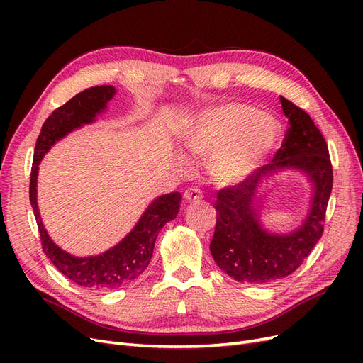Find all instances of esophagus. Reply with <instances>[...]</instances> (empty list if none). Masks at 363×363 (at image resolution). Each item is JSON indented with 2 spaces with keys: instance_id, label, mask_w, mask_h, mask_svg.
<instances>
[{
  "instance_id": "34e87169",
  "label": "esophagus",
  "mask_w": 363,
  "mask_h": 363,
  "mask_svg": "<svg viewBox=\"0 0 363 363\" xmlns=\"http://www.w3.org/2000/svg\"><path fill=\"white\" fill-rule=\"evenodd\" d=\"M183 199L188 203H195V201H200L203 199V194L200 189H196V188H188L183 194Z\"/></svg>"
}]
</instances>
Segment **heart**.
Segmentation results:
<instances>
[{
  "instance_id": "1",
  "label": "heart",
  "mask_w": 363,
  "mask_h": 363,
  "mask_svg": "<svg viewBox=\"0 0 363 363\" xmlns=\"http://www.w3.org/2000/svg\"><path fill=\"white\" fill-rule=\"evenodd\" d=\"M279 125L269 115L242 103L208 111L183 138V148L196 157H211L208 169L218 184L244 182L274 148Z\"/></svg>"
}]
</instances>
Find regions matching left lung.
<instances>
[{
    "label": "left lung",
    "mask_w": 363,
    "mask_h": 363,
    "mask_svg": "<svg viewBox=\"0 0 363 363\" xmlns=\"http://www.w3.org/2000/svg\"><path fill=\"white\" fill-rule=\"evenodd\" d=\"M289 127L272 163L255 171L244 182L218 191L216 225L211 252L216 265L240 283L268 284L300 268L321 239L325 211L333 186V169L327 142L304 108L280 96ZM294 166L310 174L315 184L311 213L296 233L269 235L258 224L252 206L259 174Z\"/></svg>",
    "instance_id": "1"
}]
</instances>
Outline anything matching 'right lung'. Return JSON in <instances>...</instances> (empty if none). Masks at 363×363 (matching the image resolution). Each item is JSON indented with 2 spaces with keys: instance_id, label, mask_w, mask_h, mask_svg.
I'll list each match as a JSON object with an SVG mask.
<instances>
[{
  "instance_id": "right-lung-1",
  "label": "right lung",
  "mask_w": 363,
  "mask_h": 363,
  "mask_svg": "<svg viewBox=\"0 0 363 363\" xmlns=\"http://www.w3.org/2000/svg\"><path fill=\"white\" fill-rule=\"evenodd\" d=\"M115 92L113 86H94L57 107L42 125L30 174V203L36 216L43 252L65 277L91 291H112L138 279L148 267L159 232L164 224L177 216L182 200L179 192L159 196L148 206L128 236L100 256L74 257L50 239L42 225L36 201L39 163L54 142L74 128L92 123L95 115L103 111Z\"/></svg>"
}]
</instances>
